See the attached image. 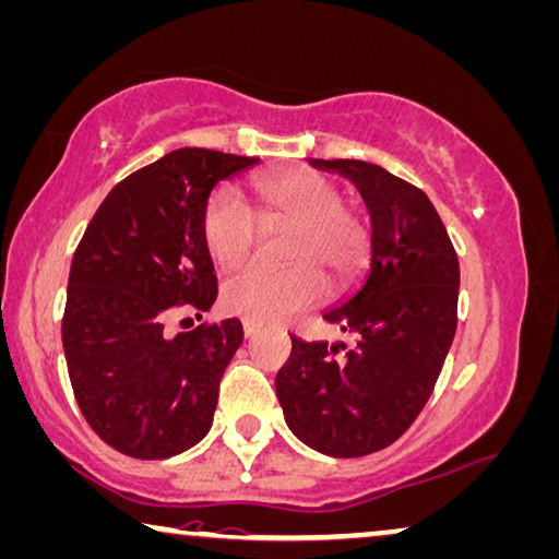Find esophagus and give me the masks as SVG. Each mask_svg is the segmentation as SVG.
<instances>
[{
  "label": "esophagus",
  "mask_w": 559,
  "mask_h": 559,
  "mask_svg": "<svg viewBox=\"0 0 559 559\" xmlns=\"http://www.w3.org/2000/svg\"><path fill=\"white\" fill-rule=\"evenodd\" d=\"M258 332H261V329H258L255 324H250V321H242V336H246V340H253Z\"/></svg>",
  "instance_id": "esophagus-1"
}]
</instances>
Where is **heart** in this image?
Wrapping results in <instances>:
<instances>
[{
    "instance_id": "1",
    "label": "heart",
    "mask_w": 559,
    "mask_h": 559,
    "mask_svg": "<svg viewBox=\"0 0 559 559\" xmlns=\"http://www.w3.org/2000/svg\"><path fill=\"white\" fill-rule=\"evenodd\" d=\"M258 216L265 230H288L283 240L286 269L261 265L235 273L223 286V306L253 324H278L311 309L332 290H347L365 269L369 230L342 190L313 169H286L253 179ZM204 246L219 269H238L261 238L255 212L230 190H217L202 217Z\"/></svg>"
}]
</instances>
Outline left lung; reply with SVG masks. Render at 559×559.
Listing matches in <instances>:
<instances>
[{
    "instance_id": "left-lung-1",
    "label": "left lung",
    "mask_w": 559,
    "mask_h": 559,
    "mask_svg": "<svg viewBox=\"0 0 559 559\" xmlns=\"http://www.w3.org/2000/svg\"><path fill=\"white\" fill-rule=\"evenodd\" d=\"M309 164L359 190L372 223L369 271L355 294L324 311L352 347L290 336L276 395L301 443L357 459L395 443L428 403L455 334L459 255L418 187L359 159Z\"/></svg>"
}]
</instances>
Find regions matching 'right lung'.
<instances>
[{"label": "right lung", "mask_w": 559, "mask_h": 559, "mask_svg": "<svg viewBox=\"0 0 559 559\" xmlns=\"http://www.w3.org/2000/svg\"><path fill=\"white\" fill-rule=\"evenodd\" d=\"M253 164L198 146L169 152L116 185L78 242L62 349L83 418L123 455L169 459L207 436L242 324L167 336V321L215 304L204 207L223 179Z\"/></svg>", "instance_id": "add662e5"}]
</instances>
